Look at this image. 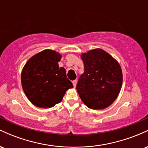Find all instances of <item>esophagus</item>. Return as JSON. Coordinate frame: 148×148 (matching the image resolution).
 Instances as JSON below:
<instances>
[{
  "mask_svg": "<svg viewBox=\"0 0 148 148\" xmlns=\"http://www.w3.org/2000/svg\"><path fill=\"white\" fill-rule=\"evenodd\" d=\"M72 84H73V86H74V87L75 88L76 86V84H77V81H76V80H74V81H72Z\"/></svg>",
  "mask_w": 148,
  "mask_h": 148,
  "instance_id": "34e87169",
  "label": "esophagus"
}]
</instances>
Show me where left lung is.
<instances>
[{"label":"left lung","mask_w":148,"mask_h":148,"mask_svg":"<svg viewBox=\"0 0 148 148\" xmlns=\"http://www.w3.org/2000/svg\"><path fill=\"white\" fill-rule=\"evenodd\" d=\"M84 64L76 90L81 101L89 108H106L118 97L123 72L120 64L101 49H95L81 55Z\"/></svg>","instance_id":"obj_1"}]
</instances>
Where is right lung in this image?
Segmentation results:
<instances>
[{
    "label": "right lung",
    "mask_w": 148,
    "mask_h": 148,
    "mask_svg": "<svg viewBox=\"0 0 148 148\" xmlns=\"http://www.w3.org/2000/svg\"><path fill=\"white\" fill-rule=\"evenodd\" d=\"M62 55L51 49L35 54L26 62L21 75L25 96L34 106L51 108L62 100L66 91L73 88L64 67H59Z\"/></svg>",
    "instance_id": "1"
}]
</instances>
